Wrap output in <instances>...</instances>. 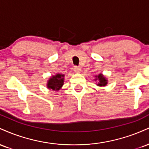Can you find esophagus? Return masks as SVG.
<instances>
[{"instance_id": "obj_1", "label": "esophagus", "mask_w": 149, "mask_h": 149, "mask_svg": "<svg viewBox=\"0 0 149 149\" xmlns=\"http://www.w3.org/2000/svg\"><path fill=\"white\" fill-rule=\"evenodd\" d=\"M73 70H74V71L76 73H80V71H81V69H80L79 66H75V67L73 68Z\"/></svg>"}]
</instances>
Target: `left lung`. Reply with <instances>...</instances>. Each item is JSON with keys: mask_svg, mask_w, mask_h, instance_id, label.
<instances>
[{"mask_svg": "<svg viewBox=\"0 0 149 149\" xmlns=\"http://www.w3.org/2000/svg\"><path fill=\"white\" fill-rule=\"evenodd\" d=\"M96 79L95 80H98V85L99 86H105L107 84V80L105 79V78L102 76V74H100L99 76H96Z\"/></svg>", "mask_w": 149, "mask_h": 149, "instance_id": "1", "label": "left lung"}]
</instances>
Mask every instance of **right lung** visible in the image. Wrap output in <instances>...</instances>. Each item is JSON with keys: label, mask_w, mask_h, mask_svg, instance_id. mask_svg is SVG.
<instances>
[{"label": "right lung", "mask_w": 149, "mask_h": 149, "mask_svg": "<svg viewBox=\"0 0 149 149\" xmlns=\"http://www.w3.org/2000/svg\"><path fill=\"white\" fill-rule=\"evenodd\" d=\"M64 75L57 74L56 76H52L48 80L47 88L52 89V90H59L64 84Z\"/></svg>", "instance_id": "obj_1"}]
</instances>
